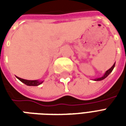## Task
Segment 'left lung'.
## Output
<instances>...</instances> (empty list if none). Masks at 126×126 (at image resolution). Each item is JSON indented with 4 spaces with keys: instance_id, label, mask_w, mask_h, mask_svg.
I'll list each match as a JSON object with an SVG mask.
<instances>
[{
    "instance_id": "8db88e82",
    "label": "left lung",
    "mask_w": 126,
    "mask_h": 126,
    "mask_svg": "<svg viewBox=\"0 0 126 126\" xmlns=\"http://www.w3.org/2000/svg\"><path fill=\"white\" fill-rule=\"evenodd\" d=\"M115 63H114L113 65L111 67V68L109 69V70H107V71H106V73L105 74H104V76H103V77H101V78H97V79H95L94 80L95 81H100V80H103V79H104L105 78H107V77L110 74V73H111V71H113V69L114 67H115Z\"/></svg>"
}]
</instances>
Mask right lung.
I'll return each instance as SVG.
<instances>
[{
	"mask_svg": "<svg viewBox=\"0 0 126 126\" xmlns=\"http://www.w3.org/2000/svg\"><path fill=\"white\" fill-rule=\"evenodd\" d=\"M18 79L20 80L21 82H22L24 83L25 84L28 85V86H38V85L41 84L43 82L41 81H38V80H27V79H22L20 78L19 77H17Z\"/></svg>",
	"mask_w": 126,
	"mask_h": 126,
	"instance_id": "obj_1",
	"label": "right lung"
}]
</instances>
